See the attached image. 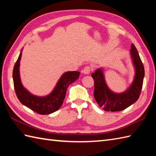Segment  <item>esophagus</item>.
Returning a JSON list of instances; mask_svg holds the SVG:
<instances>
[{
    "label": "esophagus",
    "instance_id": "obj_1",
    "mask_svg": "<svg viewBox=\"0 0 156 156\" xmlns=\"http://www.w3.org/2000/svg\"><path fill=\"white\" fill-rule=\"evenodd\" d=\"M90 71H91L90 67H89V66H86V67H84V68L83 69V70H82V72H83L84 74H89L90 73Z\"/></svg>",
    "mask_w": 156,
    "mask_h": 156
}]
</instances>
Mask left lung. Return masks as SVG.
Wrapping results in <instances>:
<instances>
[{"label": "left lung", "instance_id": "1", "mask_svg": "<svg viewBox=\"0 0 156 156\" xmlns=\"http://www.w3.org/2000/svg\"><path fill=\"white\" fill-rule=\"evenodd\" d=\"M130 55L135 69L133 80L124 92L117 93L108 88L106 82L103 69L98 68L92 74L94 80V96L98 106L106 111H121L136 102L143 86L145 70L138 51L131 44Z\"/></svg>", "mask_w": 156, "mask_h": 156}]
</instances>
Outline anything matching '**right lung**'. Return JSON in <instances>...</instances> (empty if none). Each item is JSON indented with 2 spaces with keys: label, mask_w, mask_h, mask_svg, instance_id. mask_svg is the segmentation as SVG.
Wrapping results in <instances>:
<instances>
[{
  "label": "right lung",
  "mask_w": 156,
  "mask_h": 156,
  "mask_svg": "<svg viewBox=\"0 0 156 156\" xmlns=\"http://www.w3.org/2000/svg\"><path fill=\"white\" fill-rule=\"evenodd\" d=\"M22 51L23 49L15 63L12 72L13 83L16 97L23 105L40 115L51 114L58 111L64 102L68 86L79 78L80 72L69 71L64 72L49 94L43 97L34 95L23 87L20 77L19 68Z\"/></svg>",
  "instance_id": "right-lung-1"
}]
</instances>
